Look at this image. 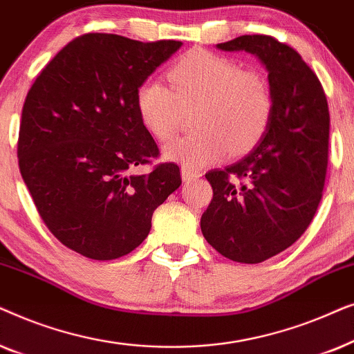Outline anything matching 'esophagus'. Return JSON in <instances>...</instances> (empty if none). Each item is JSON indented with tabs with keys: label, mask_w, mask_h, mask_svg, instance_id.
<instances>
[{
	"label": "esophagus",
	"mask_w": 354,
	"mask_h": 354,
	"mask_svg": "<svg viewBox=\"0 0 354 354\" xmlns=\"http://www.w3.org/2000/svg\"><path fill=\"white\" fill-rule=\"evenodd\" d=\"M203 174L201 171H198V169H193V167H182V178L183 182H190V180H195V178L201 177Z\"/></svg>",
	"instance_id": "1"
}]
</instances>
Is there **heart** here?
<instances>
[{
    "label": "heart",
    "instance_id": "1",
    "mask_svg": "<svg viewBox=\"0 0 354 354\" xmlns=\"http://www.w3.org/2000/svg\"><path fill=\"white\" fill-rule=\"evenodd\" d=\"M171 86L156 79L145 80L137 91L140 119L154 138H171L182 108L196 104V132L171 140L164 156L185 167L229 153H243L259 142L274 113L269 80L254 69H241L229 57L205 50L182 56L167 72Z\"/></svg>",
    "mask_w": 354,
    "mask_h": 354
}]
</instances>
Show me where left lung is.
Wrapping results in <instances>:
<instances>
[{
  "label": "left lung",
  "mask_w": 354,
  "mask_h": 354,
  "mask_svg": "<svg viewBox=\"0 0 354 354\" xmlns=\"http://www.w3.org/2000/svg\"><path fill=\"white\" fill-rule=\"evenodd\" d=\"M217 48L263 61L274 113L253 151L206 174L212 200L201 232L227 259L258 264L292 246L316 214L327 174L328 104L317 75L287 43L241 35Z\"/></svg>",
  "instance_id": "left-lung-1"
}]
</instances>
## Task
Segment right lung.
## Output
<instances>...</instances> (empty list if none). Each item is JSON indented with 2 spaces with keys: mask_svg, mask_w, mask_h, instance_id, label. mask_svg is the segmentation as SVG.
<instances>
[{
  "mask_svg": "<svg viewBox=\"0 0 354 354\" xmlns=\"http://www.w3.org/2000/svg\"><path fill=\"white\" fill-rule=\"evenodd\" d=\"M182 41L85 33L67 43L28 90L17 158L37 211L62 245L96 261L129 254L154 209L180 187V169L151 164L159 148L137 109L138 86Z\"/></svg>",
  "mask_w": 354,
  "mask_h": 354,
  "instance_id": "obj_1",
  "label": "right lung"
}]
</instances>
